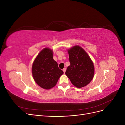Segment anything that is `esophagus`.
I'll return each mask as SVG.
<instances>
[{
    "label": "esophagus",
    "instance_id": "obj_1",
    "mask_svg": "<svg viewBox=\"0 0 125 125\" xmlns=\"http://www.w3.org/2000/svg\"><path fill=\"white\" fill-rule=\"evenodd\" d=\"M62 70H63V73H65L66 70V69L65 68H63V69H62Z\"/></svg>",
    "mask_w": 125,
    "mask_h": 125
}]
</instances>
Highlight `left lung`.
Wrapping results in <instances>:
<instances>
[{
  "label": "left lung",
  "mask_w": 125,
  "mask_h": 125,
  "mask_svg": "<svg viewBox=\"0 0 125 125\" xmlns=\"http://www.w3.org/2000/svg\"><path fill=\"white\" fill-rule=\"evenodd\" d=\"M70 65L65 74L74 86L78 88L85 86L92 81L94 75L92 60L83 48L75 45L68 50Z\"/></svg>",
  "instance_id": "8db88e82"
}]
</instances>
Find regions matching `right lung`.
Here are the masks:
<instances>
[{"label": "right lung", "instance_id": "obj_1", "mask_svg": "<svg viewBox=\"0 0 125 125\" xmlns=\"http://www.w3.org/2000/svg\"><path fill=\"white\" fill-rule=\"evenodd\" d=\"M34 80L41 88L49 90L54 87L63 73L53 59V51L46 47L42 50L34 60L32 67Z\"/></svg>", "mask_w": 125, "mask_h": 125}]
</instances>
